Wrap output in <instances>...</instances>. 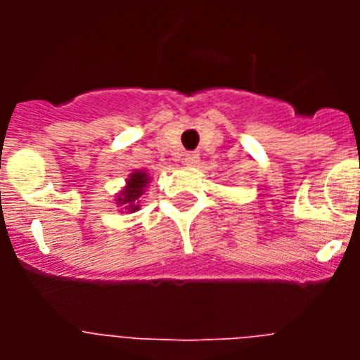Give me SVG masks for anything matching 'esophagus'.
I'll use <instances>...</instances> for the list:
<instances>
[{
  "instance_id": "1",
  "label": "esophagus",
  "mask_w": 360,
  "mask_h": 360,
  "mask_svg": "<svg viewBox=\"0 0 360 360\" xmlns=\"http://www.w3.org/2000/svg\"><path fill=\"white\" fill-rule=\"evenodd\" d=\"M186 165H189V167H193V165H196L200 162V157H198V153H187L186 155Z\"/></svg>"
}]
</instances>
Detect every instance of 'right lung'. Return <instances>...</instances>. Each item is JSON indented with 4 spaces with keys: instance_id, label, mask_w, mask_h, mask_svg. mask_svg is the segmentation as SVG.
Returning <instances> with one entry per match:
<instances>
[{
    "instance_id": "right-lung-1",
    "label": "right lung",
    "mask_w": 360,
    "mask_h": 360,
    "mask_svg": "<svg viewBox=\"0 0 360 360\" xmlns=\"http://www.w3.org/2000/svg\"><path fill=\"white\" fill-rule=\"evenodd\" d=\"M149 174L142 169H135L126 180V186L124 189L120 191L119 195H117L115 202L117 205L122 207V211L128 212H135L141 209V196L144 195L146 187L149 184Z\"/></svg>"
}]
</instances>
